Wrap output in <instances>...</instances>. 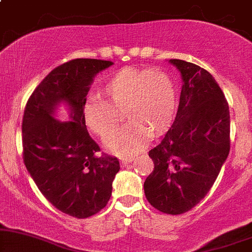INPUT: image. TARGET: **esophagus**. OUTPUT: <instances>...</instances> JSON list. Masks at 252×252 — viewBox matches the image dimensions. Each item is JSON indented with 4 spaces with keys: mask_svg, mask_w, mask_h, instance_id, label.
Returning <instances> with one entry per match:
<instances>
[{
    "mask_svg": "<svg viewBox=\"0 0 252 252\" xmlns=\"http://www.w3.org/2000/svg\"><path fill=\"white\" fill-rule=\"evenodd\" d=\"M120 161L122 167H124L126 166V164H129L130 162H132V161H134V158H132V156H123V158H120Z\"/></svg>",
    "mask_w": 252,
    "mask_h": 252,
    "instance_id": "obj_1",
    "label": "esophagus"
}]
</instances>
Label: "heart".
Returning <instances> with one entry per match:
<instances>
[{"instance_id":"heart-1","label":"heart","mask_w":252,"mask_h":252,"mask_svg":"<svg viewBox=\"0 0 252 252\" xmlns=\"http://www.w3.org/2000/svg\"><path fill=\"white\" fill-rule=\"evenodd\" d=\"M103 92L112 104L91 96L84 106V121L94 134L105 138L118 123L116 110L125 109L128 123L112 132L106 140L108 149L116 154L129 155L141 150L152 134L168 130L175 118V84L163 71L126 67L108 78Z\"/></svg>"}]
</instances>
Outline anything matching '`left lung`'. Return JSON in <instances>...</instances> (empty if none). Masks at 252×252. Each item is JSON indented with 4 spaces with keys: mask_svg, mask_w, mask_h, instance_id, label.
I'll return each instance as SVG.
<instances>
[{
    "mask_svg": "<svg viewBox=\"0 0 252 252\" xmlns=\"http://www.w3.org/2000/svg\"><path fill=\"white\" fill-rule=\"evenodd\" d=\"M182 86L174 123L149 152L154 170L144 194L156 210L181 215L209 193L230 152V112L212 74L195 63L170 59Z\"/></svg>",
    "mask_w": 252,
    "mask_h": 252,
    "instance_id": "left-lung-1",
    "label": "left lung"
}]
</instances>
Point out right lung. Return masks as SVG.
I'll list each match as a JSON object with an SVG mask.
<instances>
[{
    "instance_id": "obj_1",
    "label": "right lung",
    "mask_w": 252,
    "mask_h": 252,
    "mask_svg": "<svg viewBox=\"0 0 252 252\" xmlns=\"http://www.w3.org/2000/svg\"><path fill=\"white\" fill-rule=\"evenodd\" d=\"M111 65L108 60L74 59L58 66L34 90L22 121L28 173L56 209L79 219L106 206L120 170L116 158L98 155L100 149L83 115L94 77ZM62 105L68 121L56 118Z\"/></svg>"
}]
</instances>
